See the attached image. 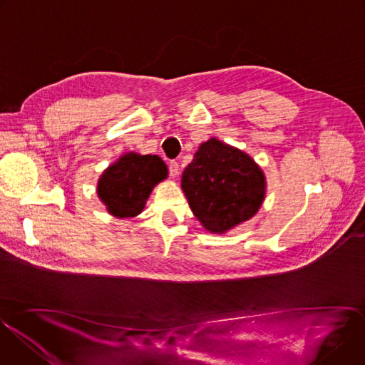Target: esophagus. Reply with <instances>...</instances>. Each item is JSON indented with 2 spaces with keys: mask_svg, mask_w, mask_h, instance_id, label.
I'll use <instances>...</instances> for the list:
<instances>
[{
  "mask_svg": "<svg viewBox=\"0 0 365 365\" xmlns=\"http://www.w3.org/2000/svg\"><path fill=\"white\" fill-rule=\"evenodd\" d=\"M179 172H180L179 163L178 162H170L169 163V173H170V176L176 178V176H179Z\"/></svg>",
  "mask_w": 365,
  "mask_h": 365,
  "instance_id": "obj_1",
  "label": "esophagus"
}]
</instances>
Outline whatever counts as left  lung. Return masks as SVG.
Listing matches in <instances>:
<instances>
[{
    "mask_svg": "<svg viewBox=\"0 0 365 365\" xmlns=\"http://www.w3.org/2000/svg\"><path fill=\"white\" fill-rule=\"evenodd\" d=\"M182 189L202 227L224 234L258 212L266 196V178L247 153L210 138L185 169Z\"/></svg>",
    "mask_w": 365,
    "mask_h": 365,
    "instance_id": "1",
    "label": "left lung"
}]
</instances>
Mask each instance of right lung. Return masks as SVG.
Masks as SVG:
<instances>
[{
	"mask_svg": "<svg viewBox=\"0 0 365 365\" xmlns=\"http://www.w3.org/2000/svg\"><path fill=\"white\" fill-rule=\"evenodd\" d=\"M168 178V166L159 155L130 151L103 170L98 180V196L117 218L141 214L153 187Z\"/></svg>",
	"mask_w": 365,
	"mask_h": 365,
	"instance_id": "right-lung-1",
	"label": "right lung"
}]
</instances>
